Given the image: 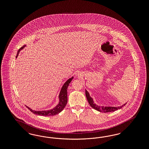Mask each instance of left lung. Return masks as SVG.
<instances>
[{"label": "left lung", "instance_id": "1", "mask_svg": "<svg viewBox=\"0 0 149 149\" xmlns=\"http://www.w3.org/2000/svg\"><path fill=\"white\" fill-rule=\"evenodd\" d=\"M85 95H86V98L87 100L88 101V103L89 104H90V106L92 107V108H93L94 109L99 111V112H103V113H106V112H113L115 111H117L119 109H120L121 108H122L124 106H125L126 104H124L123 105L121 106L120 107H103V106H98L97 105L95 104L94 103V102L93 100V99L90 97L89 95V93L87 92L86 90H85Z\"/></svg>", "mask_w": 149, "mask_h": 149}]
</instances>
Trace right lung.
I'll use <instances>...</instances> for the list:
<instances>
[{
    "instance_id": "right-lung-1",
    "label": "right lung",
    "mask_w": 149,
    "mask_h": 149,
    "mask_svg": "<svg viewBox=\"0 0 149 149\" xmlns=\"http://www.w3.org/2000/svg\"><path fill=\"white\" fill-rule=\"evenodd\" d=\"M26 46V45L23 46L22 47H21L17 52V55L16 56V57H17L19 52H20L21 50H22L24 47ZM73 79V77L69 79V80H68L66 83L64 84V85L62 87V89L60 93V95H59V99H60V102L58 104V105L55 107L54 108H53L51 110L49 111H35L33 110H32L31 108H29V107L26 106V107L29 109V110H30V111L31 112H32L33 113L35 114L36 115H40V116H55L57 114L60 113L64 108V107L66 106V104H67V102H68V92H67V89H68V87L69 85V84L70 83L72 79Z\"/></svg>"
}]
</instances>
